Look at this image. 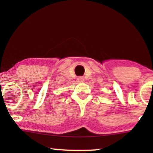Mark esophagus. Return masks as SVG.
Masks as SVG:
<instances>
[{
	"label": "esophagus",
	"instance_id": "esophagus-1",
	"mask_svg": "<svg viewBox=\"0 0 153 153\" xmlns=\"http://www.w3.org/2000/svg\"><path fill=\"white\" fill-rule=\"evenodd\" d=\"M77 81H78V82H84V78L81 76L78 77V78H77Z\"/></svg>",
	"mask_w": 153,
	"mask_h": 153
}]
</instances>
